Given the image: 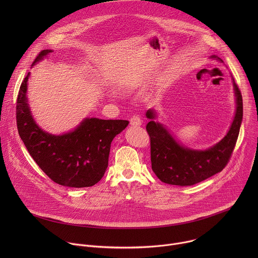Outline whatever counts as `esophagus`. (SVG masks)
<instances>
[{
  "mask_svg": "<svg viewBox=\"0 0 258 258\" xmlns=\"http://www.w3.org/2000/svg\"><path fill=\"white\" fill-rule=\"evenodd\" d=\"M130 122H131V124L134 125V126L141 125V124H142V118H141V116H140L139 114H135V115H133V116L131 117Z\"/></svg>",
  "mask_w": 258,
  "mask_h": 258,
  "instance_id": "1",
  "label": "esophagus"
}]
</instances>
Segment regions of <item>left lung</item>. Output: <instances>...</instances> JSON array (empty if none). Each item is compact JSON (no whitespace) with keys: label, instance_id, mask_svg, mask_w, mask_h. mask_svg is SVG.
I'll return each mask as SVG.
<instances>
[{"label":"left lung","instance_id":"8db88e82","mask_svg":"<svg viewBox=\"0 0 258 258\" xmlns=\"http://www.w3.org/2000/svg\"><path fill=\"white\" fill-rule=\"evenodd\" d=\"M234 88L237 98L234 121L227 136L208 150L195 151L180 146L162 124L153 120V110L147 111L146 116L151 119L146 130L150 137L152 170L161 181L175 186H193L227 166L235 149L243 118L242 95L235 83Z\"/></svg>","mask_w":258,"mask_h":258}]
</instances>
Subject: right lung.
Instances as JSON below:
<instances>
[{"instance_id": "obj_1", "label": "right lung", "mask_w": 258, "mask_h": 258, "mask_svg": "<svg viewBox=\"0 0 258 258\" xmlns=\"http://www.w3.org/2000/svg\"><path fill=\"white\" fill-rule=\"evenodd\" d=\"M51 50H43L32 65ZM28 76L22 81L16 100L18 134L35 163L59 185L92 187L103 177L108 166L113 138L128 124L127 120L87 118L73 132L53 136L35 124L26 100Z\"/></svg>"}]
</instances>
